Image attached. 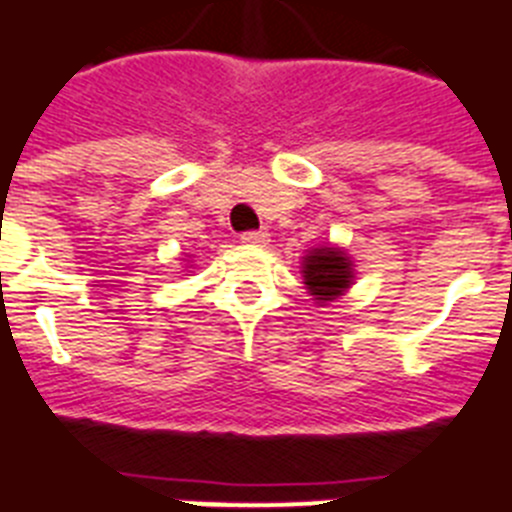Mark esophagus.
Instances as JSON below:
<instances>
[{
	"mask_svg": "<svg viewBox=\"0 0 512 512\" xmlns=\"http://www.w3.org/2000/svg\"><path fill=\"white\" fill-rule=\"evenodd\" d=\"M241 244H247V247H265L268 244V231L241 233Z\"/></svg>",
	"mask_w": 512,
	"mask_h": 512,
	"instance_id": "esophagus-1",
	"label": "esophagus"
}]
</instances>
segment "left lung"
Listing matches in <instances>:
<instances>
[{"mask_svg":"<svg viewBox=\"0 0 512 512\" xmlns=\"http://www.w3.org/2000/svg\"><path fill=\"white\" fill-rule=\"evenodd\" d=\"M303 284L316 303H332L353 284V263L337 247H316L303 257Z\"/></svg>","mask_w":512,"mask_h":512,"instance_id":"left-lung-1","label":"left lung"}]
</instances>
